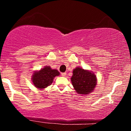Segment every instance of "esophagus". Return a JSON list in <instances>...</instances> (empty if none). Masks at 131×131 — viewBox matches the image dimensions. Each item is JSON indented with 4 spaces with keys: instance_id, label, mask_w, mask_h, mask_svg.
Returning a JSON list of instances; mask_svg holds the SVG:
<instances>
[{
    "instance_id": "obj_1",
    "label": "esophagus",
    "mask_w": 131,
    "mask_h": 131,
    "mask_svg": "<svg viewBox=\"0 0 131 131\" xmlns=\"http://www.w3.org/2000/svg\"><path fill=\"white\" fill-rule=\"evenodd\" d=\"M66 73H61V76H63V77H65V76H66Z\"/></svg>"
}]
</instances>
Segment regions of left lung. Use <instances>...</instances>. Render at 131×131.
<instances>
[{
	"label": "left lung",
	"mask_w": 131,
	"mask_h": 131,
	"mask_svg": "<svg viewBox=\"0 0 131 131\" xmlns=\"http://www.w3.org/2000/svg\"><path fill=\"white\" fill-rule=\"evenodd\" d=\"M71 81L76 92L84 95L91 93L97 84L96 76L94 73L80 67L73 71Z\"/></svg>",
	"instance_id": "8db88e82"
}]
</instances>
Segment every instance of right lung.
I'll return each instance as SVG.
<instances>
[{
    "label": "right lung",
    "mask_w": 131,
    "mask_h": 131,
    "mask_svg": "<svg viewBox=\"0 0 131 131\" xmlns=\"http://www.w3.org/2000/svg\"><path fill=\"white\" fill-rule=\"evenodd\" d=\"M59 74L57 70L52 69L50 66H46L39 71H35L32 77V83L35 87L43 90L50 85L54 77Z\"/></svg>",
    "instance_id": "1"
}]
</instances>
